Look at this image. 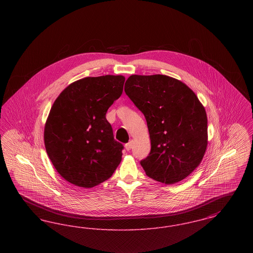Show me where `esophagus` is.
<instances>
[{"label":"esophagus","instance_id":"obj_1","mask_svg":"<svg viewBox=\"0 0 253 253\" xmlns=\"http://www.w3.org/2000/svg\"><path fill=\"white\" fill-rule=\"evenodd\" d=\"M132 141H130V142H128L127 144H125V149L127 150V151H130L131 149L132 148Z\"/></svg>","mask_w":253,"mask_h":253}]
</instances>
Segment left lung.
I'll return each instance as SVG.
<instances>
[{
  "mask_svg": "<svg viewBox=\"0 0 253 253\" xmlns=\"http://www.w3.org/2000/svg\"><path fill=\"white\" fill-rule=\"evenodd\" d=\"M124 91L147 121L151 152L140 161L146 174L164 184L185 179L201 163L208 145V120L198 97L165 75H132Z\"/></svg>",
  "mask_w": 253,
  "mask_h": 253,
  "instance_id": "1",
  "label": "left lung"
}]
</instances>
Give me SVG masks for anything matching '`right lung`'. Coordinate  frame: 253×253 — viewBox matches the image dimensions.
<instances>
[{"instance_id": "obj_1", "label": "right lung", "mask_w": 253, "mask_h": 253, "mask_svg": "<svg viewBox=\"0 0 253 253\" xmlns=\"http://www.w3.org/2000/svg\"><path fill=\"white\" fill-rule=\"evenodd\" d=\"M123 76L84 78L67 86L51 107L44 145L60 175L82 188L107 180L120 165L123 145L106 120L122 94Z\"/></svg>"}]
</instances>
